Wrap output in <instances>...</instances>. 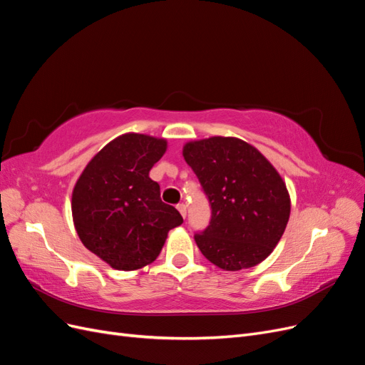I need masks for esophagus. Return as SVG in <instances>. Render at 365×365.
Instances as JSON below:
<instances>
[{"label": "esophagus", "instance_id": "esophagus-1", "mask_svg": "<svg viewBox=\"0 0 365 365\" xmlns=\"http://www.w3.org/2000/svg\"><path fill=\"white\" fill-rule=\"evenodd\" d=\"M176 208H178V212L181 213V216H182V217H185V215H187V205L181 202V204L176 205Z\"/></svg>", "mask_w": 365, "mask_h": 365}]
</instances>
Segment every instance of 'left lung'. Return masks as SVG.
I'll return each instance as SVG.
<instances>
[{
    "mask_svg": "<svg viewBox=\"0 0 365 365\" xmlns=\"http://www.w3.org/2000/svg\"><path fill=\"white\" fill-rule=\"evenodd\" d=\"M182 157L212 205L208 227L195 235L204 257L225 271L256 267L282 239L291 200L274 165L247 141H189Z\"/></svg>",
    "mask_w": 365,
    "mask_h": 365,
    "instance_id": "obj_1",
    "label": "left lung"
}]
</instances>
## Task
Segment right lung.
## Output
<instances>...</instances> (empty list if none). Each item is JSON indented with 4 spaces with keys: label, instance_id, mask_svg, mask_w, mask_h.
<instances>
[{
    "label": "right lung",
    "instance_id": "1",
    "mask_svg": "<svg viewBox=\"0 0 365 365\" xmlns=\"http://www.w3.org/2000/svg\"><path fill=\"white\" fill-rule=\"evenodd\" d=\"M168 141L123 134L86 164L77 180L71 212L82 244L118 271H134L158 257L169 230L182 224L175 207L164 204L152 165Z\"/></svg>",
    "mask_w": 365,
    "mask_h": 365
}]
</instances>
